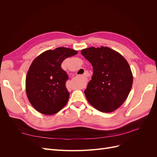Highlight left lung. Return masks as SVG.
<instances>
[{
	"label": "left lung",
	"instance_id": "1",
	"mask_svg": "<svg viewBox=\"0 0 157 157\" xmlns=\"http://www.w3.org/2000/svg\"><path fill=\"white\" fill-rule=\"evenodd\" d=\"M81 54L93 67L92 80L84 90L87 100L99 111H114L124 102L132 86L129 64L121 54L108 47H90Z\"/></svg>",
	"mask_w": 157,
	"mask_h": 157
}]
</instances>
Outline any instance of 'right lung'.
<instances>
[{
    "label": "right lung",
    "mask_w": 157,
    "mask_h": 157,
    "mask_svg": "<svg viewBox=\"0 0 157 157\" xmlns=\"http://www.w3.org/2000/svg\"><path fill=\"white\" fill-rule=\"evenodd\" d=\"M78 53L75 50L59 47L47 50L33 60L28 71L25 89L33 107L44 115H54L67 103L69 92L65 83L68 75L61 65L64 59Z\"/></svg>",
    "instance_id": "add662e5"
}]
</instances>
